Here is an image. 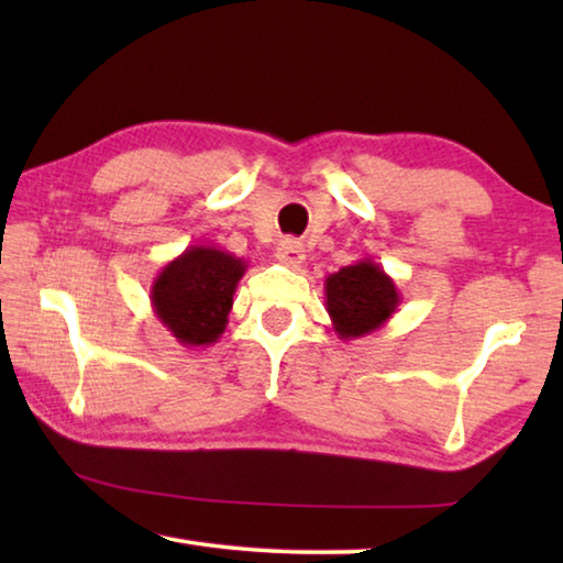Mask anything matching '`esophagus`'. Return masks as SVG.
Returning <instances> with one entry per match:
<instances>
[{
  "instance_id": "obj_1",
  "label": "esophagus",
  "mask_w": 563,
  "mask_h": 563,
  "mask_svg": "<svg viewBox=\"0 0 563 563\" xmlns=\"http://www.w3.org/2000/svg\"><path fill=\"white\" fill-rule=\"evenodd\" d=\"M275 258H278L283 265H290V268H298L305 261V247L300 241L295 238H285V241L278 243L275 247Z\"/></svg>"
}]
</instances>
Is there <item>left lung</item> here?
<instances>
[{
  "label": "left lung",
  "mask_w": 563,
  "mask_h": 563,
  "mask_svg": "<svg viewBox=\"0 0 563 563\" xmlns=\"http://www.w3.org/2000/svg\"><path fill=\"white\" fill-rule=\"evenodd\" d=\"M399 290L383 265L362 258L325 278V310L340 340L365 338L395 316Z\"/></svg>",
  "instance_id": "8db88e82"
}]
</instances>
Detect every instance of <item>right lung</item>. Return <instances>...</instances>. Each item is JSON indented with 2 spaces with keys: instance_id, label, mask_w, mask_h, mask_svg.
Wrapping results in <instances>:
<instances>
[{
  "instance_id": "1",
  "label": "right lung",
  "mask_w": 563,
  "mask_h": 563,
  "mask_svg": "<svg viewBox=\"0 0 563 563\" xmlns=\"http://www.w3.org/2000/svg\"><path fill=\"white\" fill-rule=\"evenodd\" d=\"M243 258L216 245H188L168 261L151 285V308L184 347H208L225 332Z\"/></svg>"
}]
</instances>
